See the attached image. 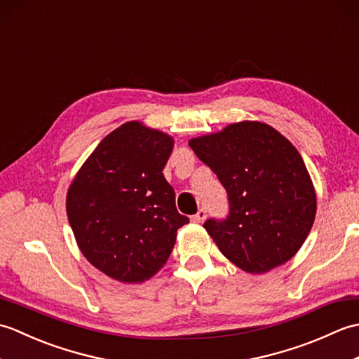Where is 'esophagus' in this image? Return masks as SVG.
Segmentation results:
<instances>
[{
	"mask_svg": "<svg viewBox=\"0 0 359 359\" xmlns=\"http://www.w3.org/2000/svg\"><path fill=\"white\" fill-rule=\"evenodd\" d=\"M207 219V210L205 208H201L199 211L196 212V215L191 217V220L193 222H197V224H201V222H203V220Z\"/></svg>",
	"mask_w": 359,
	"mask_h": 359,
	"instance_id": "esophagus-1",
	"label": "esophagus"
}]
</instances>
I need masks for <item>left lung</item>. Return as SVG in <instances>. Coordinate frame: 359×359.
Returning a JSON list of instances; mask_svg holds the SVG:
<instances>
[{
    "label": "left lung",
    "instance_id": "8db88e82",
    "mask_svg": "<svg viewBox=\"0 0 359 359\" xmlns=\"http://www.w3.org/2000/svg\"><path fill=\"white\" fill-rule=\"evenodd\" d=\"M189 147L228 196L226 217L203 224L222 255L256 274L290 261L316 212L313 185L293 144L269 125L241 121Z\"/></svg>",
    "mask_w": 359,
    "mask_h": 359
}]
</instances>
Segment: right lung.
Here are the masks:
<instances>
[{"instance_id": "right-lung-1", "label": "right lung", "mask_w": 359, "mask_h": 359, "mask_svg": "<svg viewBox=\"0 0 359 359\" xmlns=\"http://www.w3.org/2000/svg\"><path fill=\"white\" fill-rule=\"evenodd\" d=\"M172 144L170 135L129 121L98 143L67 191V219L81 253L112 279L151 278L189 222L162 172Z\"/></svg>"}]
</instances>
